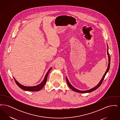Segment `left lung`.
Listing matches in <instances>:
<instances>
[{"mask_svg": "<svg viewBox=\"0 0 120 120\" xmlns=\"http://www.w3.org/2000/svg\"><path fill=\"white\" fill-rule=\"evenodd\" d=\"M108 49H109V47H108V45L107 53H108V55H109V65H108V68L107 69V70H106V72H105V74H104V75H103L102 79H101V81H100V82L98 83V84L96 86H95V87H94V88H92V89H90V90H86V91H81V90H77L76 89H75V88H74L73 86H71V84L70 83V82H69L68 80V79L67 77H66V80H67V83H68V85L69 87H70V88L72 90H73V91H74L76 92L81 93H90V92H91L93 91H94V90H96L97 89H98V88L100 86H101V85L102 84V82H103V80L104 79V78H105V76L106 75V74L107 73V72H108V71H109V68H110V56H109V51H108Z\"/></svg>", "mask_w": 120, "mask_h": 120, "instance_id": "1", "label": "left lung"}]
</instances>
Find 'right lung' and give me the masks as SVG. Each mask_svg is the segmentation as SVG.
<instances>
[{
  "label": "right lung",
  "instance_id": "1",
  "mask_svg": "<svg viewBox=\"0 0 120 120\" xmlns=\"http://www.w3.org/2000/svg\"><path fill=\"white\" fill-rule=\"evenodd\" d=\"M51 69L52 68H50V69L47 72V73L46 74L43 80V81L40 83V84H39L37 86H35L28 87V86H22V85H21L20 84H19L17 81L15 79V78H14V79L15 80V81L16 84L22 90H26V91H39L45 85L46 82L47 81V80L48 75V74Z\"/></svg>",
  "mask_w": 120,
  "mask_h": 120
}]
</instances>
